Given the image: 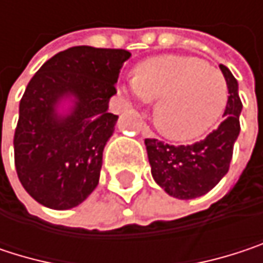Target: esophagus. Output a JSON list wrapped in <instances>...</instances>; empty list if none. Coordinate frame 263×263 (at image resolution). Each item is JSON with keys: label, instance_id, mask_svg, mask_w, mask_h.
<instances>
[{"label": "esophagus", "instance_id": "obj_1", "mask_svg": "<svg viewBox=\"0 0 263 263\" xmlns=\"http://www.w3.org/2000/svg\"><path fill=\"white\" fill-rule=\"evenodd\" d=\"M141 134H143V137H146V138H154V137H155V134L151 131V128H149L147 125H143V126H141Z\"/></svg>", "mask_w": 263, "mask_h": 263}]
</instances>
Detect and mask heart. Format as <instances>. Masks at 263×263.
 <instances>
[{"mask_svg": "<svg viewBox=\"0 0 263 263\" xmlns=\"http://www.w3.org/2000/svg\"><path fill=\"white\" fill-rule=\"evenodd\" d=\"M122 88L144 105L158 99L157 120L164 134L175 140L204 134L227 102V83L221 71L192 56L151 58L141 64L140 74L128 76Z\"/></svg>", "mask_w": 263, "mask_h": 263, "instance_id": "1", "label": "heart"}]
</instances>
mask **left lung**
<instances>
[{"instance_id": "obj_1", "label": "left lung", "mask_w": 263, "mask_h": 263, "mask_svg": "<svg viewBox=\"0 0 263 263\" xmlns=\"http://www.w3.org/2000/svg\"><path fill=\"white\" fill-rule=\"evenodd\" d=\"M229 88V100L224 120L205 138L174 146L157 138H146V151L151 172L167 195L178 199H193L210 192L229 172L233 146L240 131L239 116L242 102L237 92V80L226 65H219Z\"/></svg>"}]
</instances>
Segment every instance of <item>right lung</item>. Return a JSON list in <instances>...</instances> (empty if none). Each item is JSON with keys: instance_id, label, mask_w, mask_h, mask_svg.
Masks as SVG:
<instances>
[{"instance_id": "add662e5", "label": "right lung", "mask_w": 263, "mask_h": 263, "mask_svg": "<svg viewBox=\"0 0 263 263\" xmlns=\"http://www.w3.org/2000/svg\"><path fill=\"white\" fill-rule=\"evenodd\" d=\"M128 50L71 47L48 59L20 103L15 167L27 193L53 210L83 202L97 187L102 157L119 116L109 99ZM72 105L62 111V103Z\"/></svg>"}]
</instances>
